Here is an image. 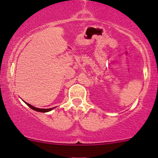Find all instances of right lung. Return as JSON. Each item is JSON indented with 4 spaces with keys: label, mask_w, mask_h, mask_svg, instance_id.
<instances>
[{
    "label": "right lung",
    "mask_w": 158,
    "mask_h": 158,
    "mask_svg": "<svg viewBox=\"0 0 158 158\" xmlns=\"http://www.w3.org/2000/svg\"><path fill=\"white\" fill-rule=\"evenodd\" d=\"M24 102H25V101H24ZM25 103L28 106H29L30 108H31V109H33L36 111H39V112H48V111H50L51 110H52L53 109H55V107H54V108H50V109H39V108L34 107V106H31V104H29V103H28L27 102H25Z\"/></svg>",
    "instance_id": "1"
}]
</instances>
